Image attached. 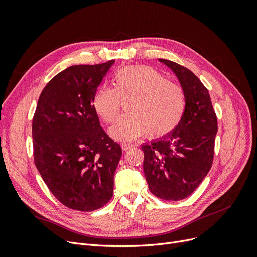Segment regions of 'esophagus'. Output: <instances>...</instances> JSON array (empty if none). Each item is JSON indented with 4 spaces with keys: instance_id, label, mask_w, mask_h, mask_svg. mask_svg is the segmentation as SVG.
Masks as SVG:
<instances>
[{
    "instance_id": "34e87169",
    "label": "esophagus",
    "mask_w": 257,
    "mask_h": 257,
    "mask_svg": "<svg viewBox=\"0 0 257 257\" xmlns=\"http://www.w3.org/2000/svg\"><path fill=\"white\" fill-rule=\"evenodd\" d=\"M121 147H122V149H123L124 151H127V150L131 149V148H133L134 146L131 145V144H122Z\"/></svg>"
}]
</instances>
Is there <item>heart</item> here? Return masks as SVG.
Here are the masks:
<instances>
[{"label": "heart", "instance_id": "obj_1", "mask_svg": "<svg viewBox=\"0 0 257 257\" xmlns=\"http://www.w3.org/2000/svg\"><path fill=\"white\" fill-rule=\"evenodd\" d=\"M113 88L99 87L93 96V108L105 123H112L125 104L126 113L115 122L110 134L118 141H133L148 133L162 137L174 131L180 122L185 97L182 89L155 69L130 66L112 77Z\"/></svg>", "mask_w": 257, "mask_h": 257}]
</instances>
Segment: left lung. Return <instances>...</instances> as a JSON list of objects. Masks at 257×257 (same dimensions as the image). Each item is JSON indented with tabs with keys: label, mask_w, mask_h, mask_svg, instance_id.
<instances>
[{
	"label": "left lung",
	"mask_w": 257,
	"mask_h": 257,
	"mask_svg": "<svg viewBox=\"0 0 257 257\" xmlns=\"http://www.w3.org/2000/svg\"><path fill=\"white\" fill-rule=\"evenodd\" d=\"M160 62L178 77L185 108L174 131L142 146L144 173L154 196L176 201L190 196L211 168L217 120L209 92L198 77L173 61Z\"/></svg>",
	"instance_id": "obj_1"
}]
</instances>
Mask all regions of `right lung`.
<instances>
[{
	"label": "right lung",
	"mask_w": 257,
	"mask_h": 257,
	"mask_svg": "<svg viewBox=\"0 0 257 257\" xmlns=\"http://www.w3.org/2000/svg\"><path fill=\"white\" fill-rule=\"evenodd\" d=\"M114 61L69 66L47 83L32 122L35 166L61 204L78 211L106 205L122 155L93 108V96Z\"/></svg>",
	"instance_id": "right-lung-1"
}]
</instances>
